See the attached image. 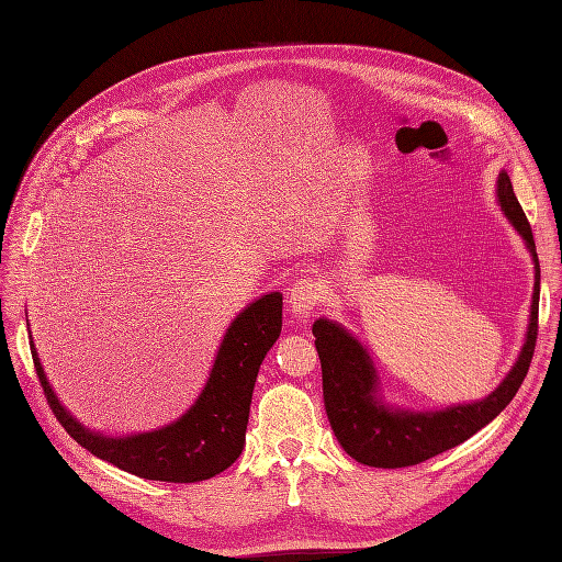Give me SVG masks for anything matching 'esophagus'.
Returning a JSON list of instances; mask_svg holds the SVG:
<instances>
[{
	"label": "esophagus",
	"mask_w": 562,
	"mask_h": 562,
	"mask_svg": "<svg viewBox=\"0 0 562 562\" xmlns=\"http://www.w3.org/2000/svg\"><path fill=\"white\" fill-rule=\"evenodd\" d=\"M321 299H323V289H321L318 278L299 280L289 291V301H286L289 303V314L296 321L305 323L312 316V312L316 310Z\"/></svg>",
	"instance_id": "34e87169"
}]
</instances>
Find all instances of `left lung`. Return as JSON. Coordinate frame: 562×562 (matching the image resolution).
I'll use <instances>...</instances> for the list:
<instances>
[{
    "instance_id": "left-lung-1",
    "label": "left lung",
    "mask_w": 562,
    "mask_h": 562,
    "mask_svg": "<svg viewBox=\"0 0 562 562\" xmlns=\"http://www.w3.org/2000/svg\"><path fill=\"white\" fill-rule=\"evenodd\" d=\"M496 202L533 259L536 282L524 346L513 369L485 398L456 403L441 409L392 405L382 396L380 375L367 346L337 321L326 316L314 321L312 333L321 358L326 415L341 449L352 460L378 469L419 464L462 445L464 439L485 428L506 409L521 387L538 339L540 261L533 232H530L506 170H501L496 177Z\"/></svg>"
}]
</instances>
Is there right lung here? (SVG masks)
<instances>
[{
  "label": "right lung",
  "mask_w": 562,
  "mask_h": 562,
  "mask_svg": "<svg viewBox=\"0 0 562 562\" xmlns=\"http://www.w3.org/2000/svg\"><path fill=\"white\" fill-rule=\"evenodd\" d=\"M280 330L282 293H263L227 326L210 378L184 415L132 435H106L75 419L52 390L34 339L29 344L47 403L77 445L145 481L198 483L221 474L241 456L257 373Z\"/></svg>",
  "instance_id": "add662e5"
}]
</instances>
